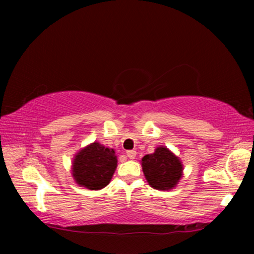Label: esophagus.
<instances>
[{
    "label": "esophagus",
    "mask_w": 254,
    "mask_h": 254,
    "mask_svg": "<svg viewBox=\"0 0 254 254\" xmlns=\"http://www.w3.org/2000/svg\"><path fill=\"white\" fill-rule=\"evenodd\" d=\"M127 156L128 159H134L136 156V152L134 150H128V151H127Z\"/></svg>",
    "instance_id": "34e87169"
}]
</instances>
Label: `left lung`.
<instances>
[{
  "label": "left lung",
  "instance_id": "obj_1",
  "mask_svg": "<svg viewBox=\"0 0 254 254\" xmlns=\"http://www.w3.org/2000/svg\"><path fill=\"white\" fill-rule=\"evenodd\" d=\"M141 166L148 184L158 190H170L183 178L184 166L178 156L165 145L141 159Z\"/></svg>",
  "mask_w": 254,
  "mask_h": 254
}]
</instances>
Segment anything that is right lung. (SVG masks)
<instances>
[{"label":"right lung","mask_w":254,"mask_h":254,"mask_svg":"<svg viewBox=\"0 0 254 254\" xmlns=\"http://www.w3.org/2000/svg\"><path fill=\"white\" fill-rule=\"evenodd\" d=\"M117 167L115 150L95 141L75 154L71 162V176L79 187L100 190L110 184Z\"/></svg>","instance_id":"add662e5"}]
</instances>
